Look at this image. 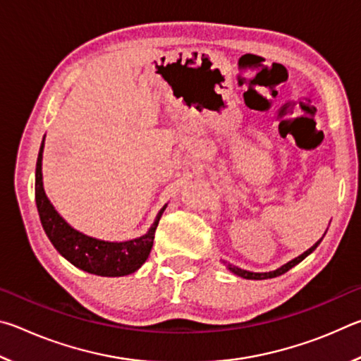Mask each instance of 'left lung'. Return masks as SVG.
Returning a JSON list of instances; mask_svg holds the SVG:
<instances>
[{"instance_id": "1", "label": "left lung", "mask_w": 361, "mask_h": 361, "mask_svg": "<svg viewBox=\"0 0 361 361\" xmlns=\"http://www.w3.org/2000/svg\"><path fill=\"white\" fill-rule=\"evenodd\" d=\"M320 242H322V239L315 243L314 247H310L307 252H304L302 255H299L298 258H295V259H291L290 262H286V264H283L282 267H279V269H276V271H271V272H250V271H245V269H240V267H237V266H232V264H229V262H226V266H228V269L229 271L232 272V274H235V276H239V277H243V279H250V280H264V279H274V277H279V276H282V274H285L286 271H290L291 267H295L296 264H299V262H301L305 256H309L310 253L314 252V250L320 245Z\"/></svg>"}]
</instances>
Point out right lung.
<instances>
[{"label": "right lung", "instance_id": "add662e5", "mask_svg": "<svg viewBox=\"0 0 361 361\" xmlns=\"http://www.w3.org/2000/svg\"><path fill=\"white\" fill-rule=\"evenodd\" d=\"M42 149H44V140H42L38 161H36V180H35V197L38 207L39 219L49 240L56 247L57 252L68 259L73 266H76L89 274L103 277H122L129 276L142 267L143 262L148 259L149 252L154 240V232L161 219L164 205L157 213L154 223L145 235L126 242H108L100 240L95 237L85 235L76 231L54 209L51 200L47 199L42 188Z\"/></svg>", "mask_w": 361, "mask_h": 361}]
</instances>
